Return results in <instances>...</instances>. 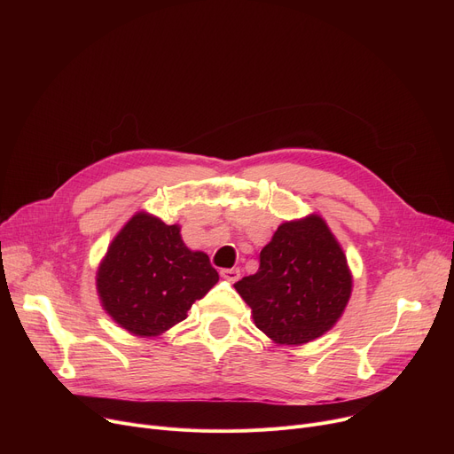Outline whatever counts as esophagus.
Masks as SVG:
<instances>
[{
  "label": "esophagus",
  "mask_w": 454,
  "mask_h": 454,
  "mask_svg": "<svg viewBox=\"0 0 454 454\" xmlns=\"http://www.w3.org/2000/svg\"><path fill=\"white\" fill-rule=\"evenodd\" d=\"M221 276H223L224 279L235 283L237 279L241 278V270H239V269H224V270H221Z\"/></svg>",
  "instance_id": "esophagus-1"
}]
</instances>
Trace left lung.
Instances as JSON below:
<instances>
[{"label": "left lung", "instance_id": "left-lung-1", "mask_svg": "<svg viewBox=\"0 0 454 454\" xmlns=\"http://www.w3.org/2000/svg\"><path fill=\"white\" fill-rule=\"evenodd\" d=\"M233 287L274 344L301 346L340 320L353 276L337 237L311 213L279 224L259 254L257 272Z\"/></svg>", "mask_w": 454, "mask_h": 454}]
</instances>
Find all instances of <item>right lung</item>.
<instances>
[{
    "mask_svg": "<svg viewBox=\"0 0 454 454\" xmlns=\"http://www.w3.org/2000/svg\"><path fill=\"white\" fill-rule=\"evenodd\" d=\"M219 281L207 254L185 247L178 224L137 211L101 259L95 285L108 317L139 339L158 337L187 318Z\"/></svg>",
    "mask_w": 454,
    "mask_h": 454,
    "instance_id": "obj_1",
    "label": "right lung"
}]
</instances>
